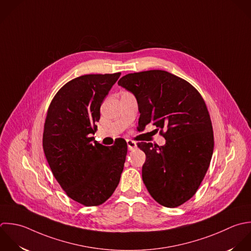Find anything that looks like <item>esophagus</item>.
<instances>
[{
    "instance_id": "1",
    "label": "esophagus",
    "mask_w": 251,
    "mask_h": 251,
    "mask_svg": "<svg viewBox=\"0 0 251 251\" xmlns=\"http://www.w3.org/2000/svg\"><path fill=\"white\" fill-rule=\"evenodd\" d=\"M127 146H128L129 151H132V150L137 148V144L132 140H127Z\"/></svg>"
}]
</instances>
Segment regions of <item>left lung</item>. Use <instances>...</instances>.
<instances>
[{
    "mask_svg": "<svg viewBox=\"0 0 251 251\" xmlns=\"http://www.w3.org/2000/svg\"><path fill=\"white\" fill-rule=\"evenodd\" d=\"M118 85L137 99L139 130L154 125L166 140L162 147L138 144L147 156L142 176L150 195L165 207L180 206L197 193L213 153L204 100L189 82L164 70L129 73Z\"/></svg>",
    "mask_w": 251,
    "mask_h": 251,
    "instance_id": "1",
    "label": "left lung"
}]
</instances>
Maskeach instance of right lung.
<instances>
[{
    "label": "right lung",
    "instance_id": "right-lung-1",
    "mask_svg": "<svg viewBox=\"0 0 251 251\" xmlns=\"http://www.w3.org/2000/svg\"><path fill=\"white\" fill-rule=\"evenodd\" d=\"M120 74L77 77L59 89L48 108L43 133L47 161L65 194L85 206L107 201L123 171L126 142L104 147L92 137L100 105Z\"/></svg>",
    "mask_w": 251,
    "mask_h": 251
}]
</instances>
